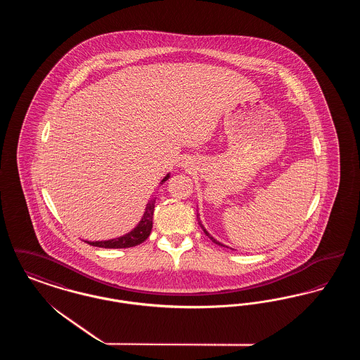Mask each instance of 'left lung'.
<instances>
[{
	"mask_svg": "<svg viewBox=\"0 0 360 360\" xmlns=\"http://www.w3.org/2000/svg\"><path fill=\"white\" fill-rule=\"evenodd\" d=\"M197 219H198V224H200V225H201V228H202V229H204V232H205L206 236H207V238H209V239L212 240V241H213V243H216V244H219V245H223V244H221V243H219V241H217V240L213 239V238H212V236H210V235H209V233H207V231H206L205 228H204V225H202V224H201V221H200V217H198V213H197Z\"/></svg>",
	"mask_w": 360,
	"mask_h": 360,
	"instance_id": "1",
	"label": "left lung"
}]
</instances>
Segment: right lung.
<instances>
[{
    "mask_svg": "<svg viewBox=\"0 0 360 360\" xmlns=\"http://www.w3.org/2000/svg\"><path fill=\"white\" fill-rule=\"evenodd\" d=\"M169 174L163 178L162 184L165 181L169 179ZM155 200H151L144 212V216L141 219V221L137 224L136 228L134 231H131L129 233L116 238V239L105 240V241H86L90 245L94 247H101V248H129V247H135L139 245L140 243H143L147 239L151 233L153 229V216H154Z\"/></svg>",
    "mask_w": 360,
    "mask_h": 360,
    "instance_id": "obj_1",
    "label": "right lung"
}]
</instances>
